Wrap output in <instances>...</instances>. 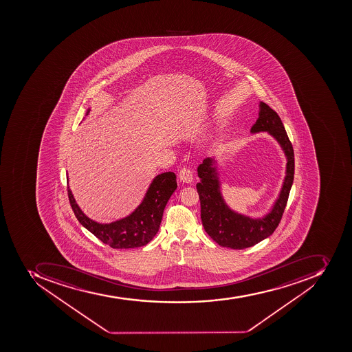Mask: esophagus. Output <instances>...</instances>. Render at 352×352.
I'll return each instance as SVG.
<instances>
[{
	"label": "esophagus",
	"mask_w": 352,
	"mask_h": 352,
	"mask_svg": "<svg viewBox=\"0 0 352 352\" xmlns=\"http://www.w3.org/2000/svg\"><path fill=\"white\" fill-rule=\"evenodd\" d=\"M180 182L186 184H191L194 182V175L188 167H183L179 172Z\"/></svg>",
	"instance_id": "34e87169"
}]
</instances>
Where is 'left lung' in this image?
<instances>
[{
	"label": "left lung",
	"mask_w": 352,
	"mask_h": 352,
	"mask_svg": "<svg viewBox=\"0 0 352 352\" xmlns=\"http://www.w3.org/2000/svg\"><path fill=\"white\" fill-rule=\"evenodd\" d=\"M251 132H269L280 143L287 158L285 179L280 196L272 210L263 218H250L228 207L220 191L217 162L213 158H205L198 166L200 182L196 187L199 195L202 226L213 241L230 249L253 247L274 232L285 210L293 185L295 169L293 145L278 114L266 103L260 102L258 119L251 128Z\"/></svg>",
	"instance_id": "obj_1"
}]
</instances>
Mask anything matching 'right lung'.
Returning <instances> with one entry per match:
<instances>
[{"mask_svg":"<svg viewBox=\"0 0 352 352\" xmlns=\"http://www.w3.org/2000/svg\"><path fill=\"white\" fill-rule=\"evenodd\" d=\"M90 110L87 111V114ZM177 188L176 175L163 173L153 179L144 199L133 212L111 223H98L80 210L68 187V198L78 221L97 236L100 241L113 249L143 247L155 236L163 218L164 209Z\"/></svg>","mask_w":352,"mask_h":352,"instance_id":"1","label":"right lung"}]
</instances>
